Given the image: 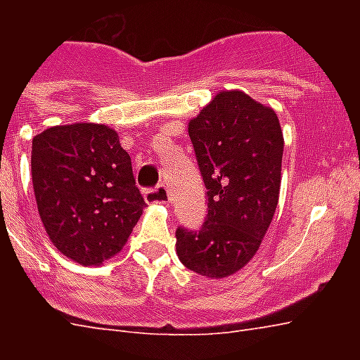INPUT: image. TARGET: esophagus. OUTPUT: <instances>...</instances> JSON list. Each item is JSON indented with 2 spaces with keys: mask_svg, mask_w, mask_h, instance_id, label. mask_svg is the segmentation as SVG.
<instances>
[{
  "mask_svg": "<svg viewBox=\"0 0 360 360\" xmlns=\"http://www.w3.org/2000/svg\"><path fill=\"white\" fill-rule=\"evenodd\" d=\"M143 200L147 203H168L169 202V191L166 185H158L155 188H147L143 191Z\"/></svg>",
  "mask_w": 360,
  "mask_h": 360,
  "instance_id": "34e87169",
  "label": "esophagus"
}]
</instances>
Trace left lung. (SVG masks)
<instances>
[{
    "label": "left lung",
    "instance_id": "left-lung-1",
    "mask_svg": "<svg viewBox=\"0 0 360 360\" xmlns=\"http://www.w3.org/2000/svg\"><path fill=\"white\" fill-rule=\"evenodd\" d=\"M207 188L202 228H177L186 269L226 278L250 262L278 205L284 136L273 108L243 91H220L188 123Z\"/></svg>",
    "mask_w": 360,
    "mask_h": 360
}]
</instances>
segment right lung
Wrapping results in <instances>:
<instances>
[{
  "mask_svg": "<svg viewBox=\"0 0 360 360\" xmlns=\"http://www.w3.org/2000/svg\"><path fill=\"white\" fill-rule=\"evenodd\" d=\"M31 177L48 237L80 265L115 256L146 207L129 153L106 124L42 130L31 146Z\"/></svg>",
  "mask_w": 360,
  "mask_h": 360,
  "instance_id": "obj_1",
  "label": "right lung"
}]
</instances>
